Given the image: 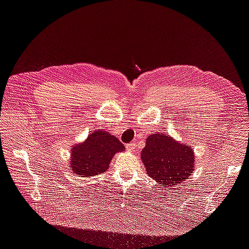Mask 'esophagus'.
<instances>
[{
	"label": "esophagus",
	"mask_w": 249,
	"mask_h": 249,
	"mask_svg": "<svg viewBox=\"0 0 249 249\" xmlns=\"http://www.w3.org/2000/svg\"><path fill=\"white\" fill-rule=\"evenodd\" d=\"M126 148L129 149L130 152H133V150L136 149V143H135V142L129 143V144H126Z\"/></svg>",
	"instance_id": "34e87169"
}]
</instances>
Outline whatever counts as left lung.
Segmentation results:
<instances>
[{
  "label": "left lung",
  "instance_id": "obj_1",
  "mask_svg": "<svg viewBox=\"0 0 249 249\" xmlns=\"http://www.w3.org/2000/svg\"><path fill=\"white\" fill-rule=\"evenodd\" d=\"M141 160L147 175L164 187L183 183L192 175L195 163L193 149L165 133L149 135L141 150Z\"/></svg>",
  "mask_w": 249,
  "mask_h": 249
}]
</instances>
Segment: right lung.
Wrapping results in <instances>:
<instances>
[{"label":"right lung","mask_w":249,"mask_h":249,"mask_svg":"<svg viewBox=\"0 0 249 249\" xmlns=\"http://www.w3.org/2000/svg\"><path fill=\"white\" fill-rule=\"evenodd\" d=\"M124 150V144L115 136L102 129L96 130L84 142L72 146L71 168L80 177L96 176L107 171L114 155Z\"/></svg>","instance_id":"add662e5"}]
</instances>
